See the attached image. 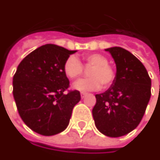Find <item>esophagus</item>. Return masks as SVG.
<instances>
[{
    "label": "esophagus",
    "mask_w": 160,
    "mask_h": 160,
    "mask_svg": "<svg viewBox=\"0 0 160 160\" xmlns=\"http://www.w3.org/2000/svg\"><path fill=\"white\" fill-rule=\"evenodd\" d=\"M80 96H81V98H85V96H86V93H84V92H82V93L80 94Z\"/></svg>",
    "instance_id": "obj_1"
}]
</instances>
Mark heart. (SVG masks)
<instances>
[{
    "mask_svg": "<svg viewBox=\"0 0 160 160\" xmlns=\"http://www.w3.org/2000/svg\"><path fill=\"white\" fill-rule=\"evenodd\" d=\"M85 64L93 66L89 72L90 78L80 79L73 84V89L80 92L98 91L102 87H108L115 79V71L108 64V60L101 53H91L84 56ZM83 71L82 64L75 56H69L64 61V72L67 77L75 79Z\"/></svg>",
    "mask_w": 160,
    "mask_h": 160,
    "instance_id": "heart-1",
    "label": "heart"
}]
</instances>
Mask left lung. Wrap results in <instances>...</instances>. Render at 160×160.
Returning a JSON list of instances; mask_svg holds the SVG:
<instances>
[{"instance_id": "8db88e82", "label": "left lung", "mask_w": 160, "mask_h": 160, "mask_svg": "<svg viewBox=\"0 0 160 160\" xmlns=\"http://www.w3.org/2000/svg\"><path fill=\"white\" fill-rule=\"evenodd\" d=\"M115 61V79L109 89L96 95L95 125L107 137L118 138L136 128L151 96V80L144 65L121 47L105 49Z\"/></svg>"}]
</instances>
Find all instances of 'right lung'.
Masks as SVG:
<instances>
[{
  "label": "right lung",
  "mask_w": 160,
  "mask_h": 160,
  "mask_svg": "<svg viewBox=\"0 0 160 160\" xmlns=\"http://www.w3.org/2000/svg\"><path fill=\"white\" fill-rule=\"evenodd\" d=\"M77 50L45 44L23 58L13 77V96L21 118L29 128L43 136L65 130L72 111L80 101V91H69L64 72L66 58Z\"/></svg>",
  "instance_id": "1"
}]
</instances>
